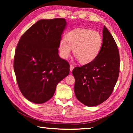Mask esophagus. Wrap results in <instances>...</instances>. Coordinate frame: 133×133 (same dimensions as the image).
Instances as JSON below:
<instances>
[{
	"instance_id": "1",
	"label": "esophagus",
	"mask_w": 133,
	"mask_h": 133,
	"mask_svg": "<svg viewBox=\"0 0 133 133\" xmlns=\"http://www.w3.org/2000/svg\"><path fill=\"white\" fill-rule=\"evenodd\" d=\"M74 66L72 64H70V71H72V70L74 69Z\"/></svg>"
}]
</instances>
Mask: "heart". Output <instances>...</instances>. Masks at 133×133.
I'll return each instance as SVG.
<instances>
[{"label": "heart", "mask_w": 133, "mask_h": 133, "mask_svg": "<svg viewBox=\"0 0 133 133\" xmlns=\"http://www.w3.org/2000/svg\"><path fill=\"white\" fill-rule=\"evenodd\" d=\"M103 45L99 32L90 29L71 31L59 43V54L62 58L69 57L73 49L74 55L82 64H87L97 57Z\"/></svg>", "instance_id": "b5f03b06"}]
</instances>
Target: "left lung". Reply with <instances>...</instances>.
I'll use <instances>...</instances> for the list:
<instances>
[{"instance_id": "left-lung-1", "label": "left lung", "mask_w": 133, "mask_h": 133, "mask_svg": "<svg viewBox=\"0 0 133 133\" xmlns=\"http://www.w3.org/2000/svg\"><path fill=\"white\" fill-rule=\"evenodd\" d=\"M120 58L117 44L107 28L103 29V45L92 62L72 70L74 92L81 103L97 106L109 98L119 73Z\"/></svg>"}]
</instances>
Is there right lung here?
<instances>
[{
	"label": "right lung",
	"instance_id": "right-lung-1",
	"mask_svg": "<svg viewBox=\"0 0 133 133\" xmlns=\"http://www.w3.org/2000/svg\"><path fill=\"white\" fill-rule=\"evenodd\" d=\"M66 19L39 20L30 27L17 44L14 69L22 94L34 103L52 97L59 82L69 74L70 64L58 55Z\"/></svg>",
	"mask_w": 133,
	"mask_h": 133
}]
</instances>
